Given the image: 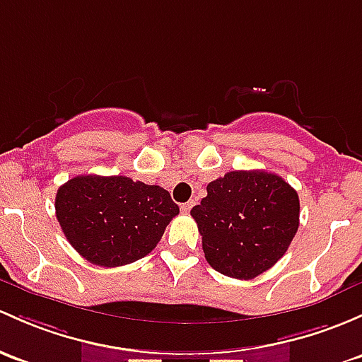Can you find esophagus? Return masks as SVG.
<instances>
[{
	"instance_id": "34e87169",
	"label": "esophagus",
	"mask_w": 362,
	"mask_h": 362,
	"mask_svg": "<svg viewBox=\"0 0 362 362\" xmlns=\"http://www.w3.org/2000/svg\"><path fill=\"white\" fill-rule=\"evenodd\" d=\"M192 206H194V203H192V201H189V203H184V204H182L180 210L184 211V213H189V211H191V208H192Z\"/></svg>"
}]
</instances>
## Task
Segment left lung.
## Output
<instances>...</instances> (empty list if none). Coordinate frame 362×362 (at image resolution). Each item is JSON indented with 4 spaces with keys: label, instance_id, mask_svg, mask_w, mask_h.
<instances>
[{
    "label": "left lung",
    "instance_id": "1",
    "mask_svg": "<svg viewBox=\"0 0 362 362\" xmlns=\"http://www.w3.org/2000/svg\"><path fill=\"white\" fill-rule=\"evenodd\" d=\"M191 210L206 262L234 279L269 271L298 230V194L279 175L264 170L229 171L208 184Z\"/></svg>",
    "mask_w": 362,
    "mask_h": 362
}]
</instances>
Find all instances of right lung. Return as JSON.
Listing matches in <instances>:
<instances>
[{"mask_svg":"<svg viewBox=\"0 0 362 362\" xmlns=\"http://www.w3.org/2000/svg\"><path fill=\"white\" fill-rule=\"evenodd\" d=\"M55 213L67 241L85 260L121 267L156 248L178 206L159 185L121 175H78L57 191Z\"/></svg>","mask_w":362,"mask_h":362,"instance_id":"right-lung-1","label":"right lung"}]
</instances>
